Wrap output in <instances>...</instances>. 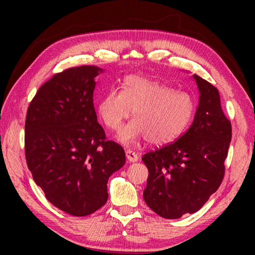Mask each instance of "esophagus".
<instances>
[{"label": "esophagus", "instance_id": "1", "mask_svg": "<svg viewBox=\"0 0 255 255\" xmlns=\"http://www.w3.org/2000/svg\"><path fill=\"white\" fill-rule=\"evenodd\" d=\"M126 156L128 161L130 162V163H133V162H137L139 160V156L136 152H132L131 150H127L126 151Z\"/></svg>", "mask_w": 255, "mask_h": 255}]
</instances>
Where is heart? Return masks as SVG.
<instances>
[{"mask_svg": "<svg viewBox=\"0 0 255 255\" xmlns=\"http://www.w3.org/2000/svg\"><path fill=\"white\" fill-rule=\"evenodd\" d=\"M132 111L136 118L122 129L119 141L134 145L147 139L162 145L173 142L185 131L195 104L188 94L140 75H129L124 81L123 91H110L97 104V114L113 130L121 129Z\"/></svg>", "mask_w": 255, "mask_h": 255, "instance_id": "1", "label": "heart"}]
</instances>
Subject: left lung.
<instances>
[{
  "label": "left lung",
  "mask_w": 255,
  "mask_h": 255,
  "mask_svg": "<svg viewBox=\"0 0 255 255\" xmlns=\"http://www.w3.org/2000/svg\"><path fill=\"white\" fill-rule=\"evenodd\" d=\"M193 79L199 101L191 127L176 141L142 156L149 171L144 202L166 219L196 213L217 191L231 141L218 90L196 74Z\"/></svg>",
  "instance_id": "left-lung-1"
}]
</instances>
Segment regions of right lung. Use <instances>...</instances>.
<instances>
[{
  "instance_id": "1",
  "label": "right lung",
  "mask_w": 255,
  "mask_h": 255,
  "mask_svg": "<svg viewBox=\"0 0 255 255\" xmlns=\"http://www.w3.org/2000/svg\"><path fill=\"white\" fill-rule=\"evenodd\" d=\"M103 69L64 70L42 84L30 102L25 123L28 169L46 198L77 217L107 202V181L124 166L122 145L106 140L93 103L95 78Z\"/></svg>"
}]
</instances>
